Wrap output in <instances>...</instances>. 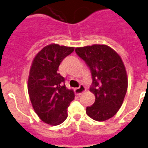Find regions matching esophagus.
<instances>
[{
    "label": "esophagus",
    "mask_w": 148,
    "mask_h": 148,
    "mask_svg": "<svg viewBox=\"0 0 148 148\" xmlns=\"http://www.w3.org/2000/svg\"><path fill=\"white\" fill-rule=\"evenodd\" d=\"M85 91H86V88H85V86L83 85H80V87L76 88V89H74V92H75V93H76L77 95H81L82 93H84Z\"/></svg>",
    "instance_id": "obj_1"
}]
</instances>
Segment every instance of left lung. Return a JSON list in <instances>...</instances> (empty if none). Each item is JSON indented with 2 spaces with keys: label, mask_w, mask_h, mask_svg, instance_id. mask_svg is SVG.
Listing matches in <instances>:
<instances>
[{
  "label": "left lung",
  "mask_w": 148,
  "mask_h": 148,
  "mask_svg": "<svg viewBox=\"0 0 148 148\" xmlns=\"http://www.w3.org/2000/svg\"><path fill=\"white\" fill-rule=\"evenodd\" d=\"M75 52L86 63L92 78L89 91L95 101L86 108V114L97 121L111 118L122 106L127 91V74L121 57L103 44L77 47Z\"/></svg>",
  "instance_id": "obj_1"
}]
</instances>
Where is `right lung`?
<instances>
[{
    "mask_svg": "<svg viewBox=\"0 0 148 148\" xmlns=\"http://www.w3.org/2000/svg\"><path fill=\"white\" fill-rule=\"evenodd\" d=\"M74 47L52 43L34 57L30 68L28 91L34 111L47 124L57 126L68 117V108L74 92L67 89L64 78L58 71L62 61L73 53Z\"/></svg>",
    "mask_w": 148,
    "mask_h": 148,
    "instance_id": "obj_1",
    "label": "right lung"
}]
</instances>
